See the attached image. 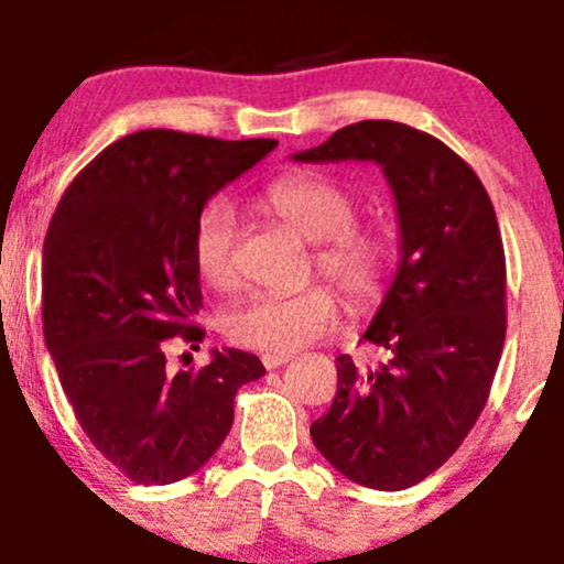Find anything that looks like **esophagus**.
I'll return each mask as SVG.
<instances>
[{"mask_svg": "<svg viewBox=\"0 0 564 564\" xmlns=\"http://www.w3.org/2000/svg\"><path fill=\"white\" fill-rule=\"evenodd\" d=\"M292 360V355H286V351H264V355H261V362H264V368H281V366H286V362Z\"/></svg>", "mask_w": 564, "mask_h": 564, "instance_id": "esophagus-1", "label": "esophagus"}]
</instances>
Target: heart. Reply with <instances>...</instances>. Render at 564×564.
<instances>
[{"label":"heart","instance_id":"heart-1","mask_svg":"<svg viewBox=\"0 0 564 564\" xmlns=\"http://www.w3.org/2000/svg\"><path fill=\"white\" fill-rule=\"evenodd\" d=\"M272 215L305 240L318 242L316 264L351 303H371L382 292L390 250L379 231L357 226V198L322 174H289L261 196ZM240 224L226 202L202 209L193 229V264L209 289L229 292L237 270ZM338 294L327 283H311L292 294H256L224 318V333L237 346L259 351H294L322 338L338 318Z\"/></svg>","mask_w":564,"mask_h":564}]
</instances>
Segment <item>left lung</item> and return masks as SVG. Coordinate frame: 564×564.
<instances>
[{
	"instance_id": "8db88e82",
	"label": "left lung",
	"mask_w": 564,
	"mask_h": 564,
	"mask_svg": "<svg viewBox=\"0 0 564 564\" xmlns=\"http://www.w3.org/2000/svg\"><path fill=\"white\" fill-rule=\"evenodd\" d=\"M300 163L371 161L395 196L401 261L362 340L388 362L335 360L311 440L349 480L401 491L440 469L486 406L505 344V250L486 187L434 135L390 119L335 130Z\"/></svg>"
}]
</instances>
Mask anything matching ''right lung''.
Masks as SVG:
<instances>
[{"label": "right lung", "instance_id": "right-lung-1", "mask_svg": "<svg viewBox=\"0 0 564 564\" xmlns=\"http://www.w3.org/2000/svg\"><path fill=\"white\" fill-rule=\"evenodd\" d=\"M275 147L139 130L106 147L56 204L43 246L45 346L84 434L141 486L202 469L235 423L237 390L264 377L240 349L172 373L166 344L204 338L191 322L204 204Z\"/></svg>", "mask_w": 564, "mask_h": 564}]
</instances>
